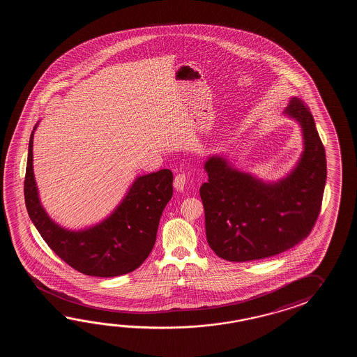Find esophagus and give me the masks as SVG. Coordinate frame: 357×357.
<instances>
[{
  "instance_id": "obj_1",
  "label": "esophagus",
  "mask_w": 357,
  "mask_h": 357,
  "mask_svg": "<svg viewBox=\"0 0 357 357\" xmlns=\"http://www.w3.org/2000/svg\"><path fill=\"white\" fill-rule=\"evenodd\" d=\"M174 185H175L176 190H182L185 189V185H186V175L181 172V174H177L175 176V180H174Z\"/></svg>"
}]
</instances>
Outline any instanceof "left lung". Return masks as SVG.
I'll use <instances>...</instances> for the list:
<instances>
[{
    "instance_id": "8db88e82",
    "label": "left lung",
    "mask_w": 357,
    "mask_h": 357,
    "mask_svg": "<svg viewBox=\"0 0 357 357\" xmlns=\"http://www.w3.org/2000/svg\"><path fill=\"white\" fill-rule=\"evenodd\" d=\"M283 114L298 123L303 152L277 181L236 168L227 157L205 160L208 181L200 188L206 241L220 258L250 261L289 250L305 240L318 220L326 188V151L309 107L289 99Z\"/></svg>"
}]
</instances>
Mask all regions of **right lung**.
<instances>
[{"label": "right lung", "mask_w": 357, "mask_h": 357, "mask_svg": "<svg viewBox=\"0 0 357 357\" xmlns=\"http://www.w3.org/2000/svg\"><path fill=\"white\" fill-rule=\"evenodd\" d=\"M38 123L31 131L24 181L25 205L33 225L47 245L80 273L109 278L135 271L155 243L160 215L174 192L172 172L160 169L137 176L105 220L80 229L65 228L48 215L39 199L33 171V137Z\"/></svg>", "instance_id": "1"}]
</instances>
